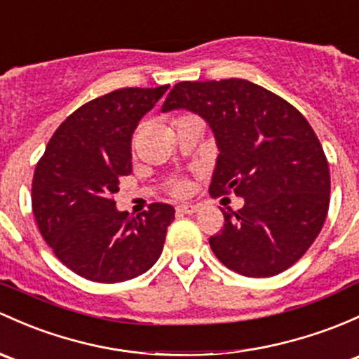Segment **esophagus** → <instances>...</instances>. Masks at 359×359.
<instances>
[{
    "instance_id": "34e87169",
    "label": "esophagus",
    "mask_w": 359,
    "mask_h": 359,
    "mask_svg": "<svg viewBox=\"0 0 359 359\" xmlns=\"http://www.w3.org/2000/svg\"><path fill=\"white\" fill-rule=\"evenodd\" d=\"M177 211H179V213L194 215L196 211H199V206L198 205H179L177 206Z\"/></svg>"
}]
</instances>
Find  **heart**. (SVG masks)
Masks as SVG:
<instances>
[{"instance_id": "heart-1", "label": "heart", "mask_w": 359, "mask_h": 359, "mask_svg": "<svg viewBox=\"0 0 359 359\" xmlns=\"http://www.w3.org/2000/svg\"><path fill=\"white\" fill-rule=\"evenodd\" d=\"M189 118H194V116H189V115H182V116H177V118H173V126H179V123H182L184 120H189ZM135 141H137V134L134 135V139H132V144H135ZM187 191V184L184 182V180H173L172 184H170V192L175 196H184Z\"/></svg>"}]
</instances>
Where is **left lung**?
<instances>
[{"label": "left lung", "instance_id": "1", "mask_svg": "<svg viewBox=\"0 0 359 359\" xmlns=\"http://www.w3.org/2000/svg\"><path fill=\"white\" fill-rule=\"evenodd\" d=\"M186 108L210 123L220 154L210 194L244 198L222 210L210 237L215 256L236 273L273 277L318 237L330 205V170L315 130L284 97L244 79L173 86L161 111Z\"/></svg>", "mask_w": 359, "mask_h": 359}]
</instances>
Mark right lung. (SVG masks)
<instances>
[{"mask_svg":"<svg viewBox=\"0 0 359 359\" xmlns=\"http://www.w3.org/2000/svg\"><path fill=\"white\" fill-rule=\"evenodd\" d=\"M167 89H116L82 104L55 130L34 170L37 229L56 258L88 280H129L163 251L173 206L153 203L130 217L115 208L113 194L132 172V132Z\"/></svg>","mask_w":359,"mask_h":359,"instance_id":"add662e5","label":"right lung"}]
</instances>
